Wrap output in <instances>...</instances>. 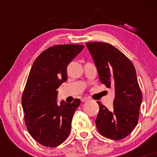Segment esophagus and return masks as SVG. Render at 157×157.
<instances>
[{
	"instance_id": "34e87169",
	"label": "esophagus",
	"mask_w": 157,
	"mask_h": 157,
	"mask_svg": "<svg viewBox=\"0 0 157 157\" xmlns=\"http://www.w3.org/2000/svg\"><path fill=\"white\" fill-rule=\"evenodd\" d=\"M88 100H89V99L88 98V97H82V98L81 99V102H82L88 101Z\"/></svg>"
}]
</instances>
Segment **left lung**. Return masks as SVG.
Instances as JSON below:
<instances>
[{
  "label": "left lung",
  "mask_w": 157,
  "mask_h": 157,
  "mask_svg": "<svg viewBox=\"0 0 157 157\" xmlns=\"http://www.w3.org/2000/svg\"><path fill=\"white\" fill-rule=\"evenodd\" d=\"M102 84L115 91L113 107L109 110L100 102L96 126L106 138L120 140L132 132L138 122L142 100L136 70L132 62L107 43L86 44Z\"/></svg>",
  "instance_id": "8db88e82"
}]
</instances>
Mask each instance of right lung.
<instances>
[{
	"label": "right lung",
	"mask_w": 157,
	"mask_h": 157,
	"mask_svg": "<svg viewBox=\"0 0 157 157\" xmlns=\"http://www.w3.org/2000/svg\"><path fill=\"white\" fill-rule=\"evenodd\" d=\"M75 44L48 48L33 63L22 94V106L27 130L46 147L58 146L69 135L73 115L80 104L57 103V89L67 80V66L83 49Z\"/></svg>",
	"instance_id": "obj_1"
}]
</instances>
